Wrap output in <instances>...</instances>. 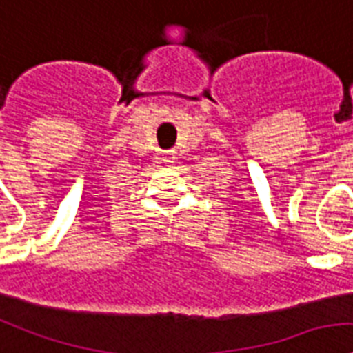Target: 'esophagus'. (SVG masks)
Instances as JSON below:
<instances>
[{
    "label": "esophagus",
    "mask_w": 353,
    "mask_h": 353,
    "mask_svg": "<svg viewBox=\"0 0 353 353\" xmlns=\"http://www.w3.org/2000/svg\"><path fill=\"white\" fill-rule=\"evenodd\" d=\"M170 159H172V156H170V154H167V156H165V161H167V163H172Z\"/></svg>",
    "instance_id": "esophagus-1"
}]
</instances>
